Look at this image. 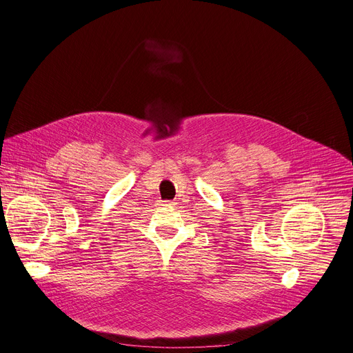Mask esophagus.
Segmentation results:
<instances>
[{"label":"esophagus","mask_w":353,"mask_h":353,"mask_svg":"<svg viewBox=\"0 0 353 353\" xmlns=\"http://www.w3.org/2000/svg\"><path fill=\"white\" fill-rule=\"evenodd\" d=\"M176 205H177V203H174V201H167L165 203V206H169V208H176Z\"/></svg>","instance_id":"1"}]
</instances>
